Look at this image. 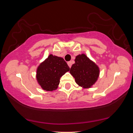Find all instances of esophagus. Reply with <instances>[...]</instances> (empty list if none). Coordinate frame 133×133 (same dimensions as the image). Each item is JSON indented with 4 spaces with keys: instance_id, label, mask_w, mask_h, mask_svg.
Listing matches in <instances>:
<instances>
[{
    "instance_id": "1",
    "label": "esophagus",
    "mask_w": 133,
    "mask_h": 133,
    "mask_svg": "<svg viewBox=\"0 0 133 133\" xmlns=\"http://www.w3.org/2000/svg\"><path fill=\"white\" fill-rule=\"evenodd\" d=\"M68 65H69V68H71V65H72V62H71V61H69V62H68Z\"/></svg>"
}]
</instances>
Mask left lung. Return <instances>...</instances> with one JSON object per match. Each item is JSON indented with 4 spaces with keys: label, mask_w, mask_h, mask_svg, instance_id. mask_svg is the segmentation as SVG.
I'll return each mask as SVG.
<instances>
[{
    "label": "left lung",
    "mask_w": 133,
    "mask_h": 133,
    "mask_svg": "<svg viewBox=\"0 0 133 133\" xmlns=\"http://www.w3.org/2000/svg\"><path fill=\"white\" fill-rule=\"evenodd\" d=\"M70 73L75 78V81L79 86L89 88L97 81L99 69L94 62L82 54L76 57L75 63L72 65Z\"/></svg>",
    "instance_id": "8db88e82"
}]
</instances>
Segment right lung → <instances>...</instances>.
I'll list each match as a JSON object with an SVG mask.
<instances>
[{"label":"right lung","instance_id":"obj_1","mask_svg":"<svg viewBox=\"0 0 133 133\" xmlns=\"http://www.w3.org/2000/svg\"><path fill=\"white\" fill-rule=\"evenodd\" d=\"M70 68L63 58L49 55L37 69V80L44 90L52 91L57 88L60 78Z\"/></svg>","mask_w":133,"mask_h":133}]
</instances>
